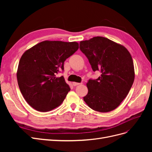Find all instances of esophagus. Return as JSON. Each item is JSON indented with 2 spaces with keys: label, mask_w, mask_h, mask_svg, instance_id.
<instances>
[{
  "label": "esophagus",
  "mask_w": 152,
  "mask_h": 152,
  "mask_svg": "<svg viewBox=\"0 0 152 152\" xmlns=\"http://www.w3.org/2000/svg\"><path fill=\"white\" fill-rule=\"evenodd\" d=\"M72 84H73V86H78V85H80V83H78V82H73Z\"/></svg>",
  "instance_id": "34e87169"
}]
</instances>
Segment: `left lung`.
Here are the masks:
<instances>
[{"instance_id": "obj_1", "label": "left lung", "mask_w": 152, "mask_h": 152, "mask_svg": "<svg viewBox=\"0 0 152 152\" xmlns=\"http://www.w3.org/2000/svg\"><path fill=\"white\" fill-rule=\"evenodd\" d=\"M80 49L87 58L97 79L87 83L88 93L84 102L95 111L108 112L126 98L134 80L131 55L123 45L103 37L81 41Z\"/></svg>"}]
</instances>
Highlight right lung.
Masks as SVG:
<instances>
[{
  "mask_svg": "<svg viewBox=\"0 0 152 152\" xmlns=\"http://www.w3.org/2000/svg\"><path fill=\"white\" fill-rule=\"evenodd\" d=\"M79 49L76 42L45 40L22 55L17 80L26 102L39 112H49L59 107L70 91L63 76L64 62Z\"/></svg>",
  "mask_w": 152,
  "mask_h": 152,
  "instance_id": "add662e5",
  "label": "right lung"
}]
</instances>
